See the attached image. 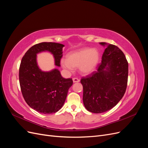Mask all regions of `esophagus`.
I'll return each mask as SVG.
<instances>
[{
  "mask_svg": "<svg viewBox=\"0 0 148 148\" xmlns=\"http://www.w3.org/2000/svg\"><path fill=\"white\" fill-rule=\"evenodd\" d=\"M73 83H78V82H79V79L77 78H73Z\"/></svg>",
  "mask_w": 148,
  "mask_h": 148,
  "instance_id": "34e87169",
  "label": "esophagus"
}]
</instances>
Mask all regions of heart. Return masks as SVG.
Wrapping results in <instances>:
<instances>
[{
    "instance_id": "obj_1",
    "label": "heart",
    "mask_w": 148,
    "mask_h": 148,
    "mask_svg": "<svg viewBox=\"0 0 148 148\" xmlns=\"http://www.w3.org/2000/svg\"><path fill=\"white\" fill-rule=\"evenodd\" d=\"M99 53L96 49L83 48L70 52L66 60L60 61L64 69L71 71L73 68H79L81 72L85 75L93 72L99 60Z\"/></svg>"
}]
</instances>
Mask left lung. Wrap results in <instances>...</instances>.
Here are the masks:
<instances>
[{"label": "left lung", "mask_w": 148, "mask_h": 148, "mask_svg": "<svg viewBox=\"0 0 148 148\" xmlns=\"http://www.w3.org/2000/svg\"><path fill=\"white\" fill-rule=\"evenodd\" d=\"M105 46L97 71L83 77V101L88 111L99 114L110 110L123 97L128 82V64L123 52L115 45Z\"/></svg>", "instance_id": "8db88e82"}]
</instances>
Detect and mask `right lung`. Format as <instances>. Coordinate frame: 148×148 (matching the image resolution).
<instances>
[{"mask_svg":"<svg viewBox=\"0 0 148 148\" xmlns=\"http://www.w3.org/2000/svg\"><path fill=\"white\" fill-rule=\"evenodd\" d=\"M64 46L56 42L35 44L21 59L19 80L22 95L28 105L38 112L51 114L60 110L72 86L73 80L62 77L56 69L50 71H42L38 65L36 54L44 51L51 52L54 57L55 65L60 66Z\"/></svg>","mask_w":148,"mask_h":148,"instance_id":"obj_1","label":"right lung"}]
</instances>
